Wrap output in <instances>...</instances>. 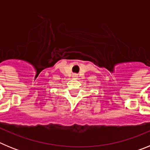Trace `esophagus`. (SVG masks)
Masks as SVG:
<instances>
[{"label": "esophagus", "instance_id": "esophagus-1", "mask_svg": "<svg viewBox=\"0 0 150 150\" xmlns=\"http://www.w3.org/2000/svg\"><path fill=\"white\" fill-rule=\"evenodd\" d=\"M74 77H76V76H77V75H76V74H74Z\"/></svg>", "mask_w": 150, "mask_h": 150}]
</instances>
